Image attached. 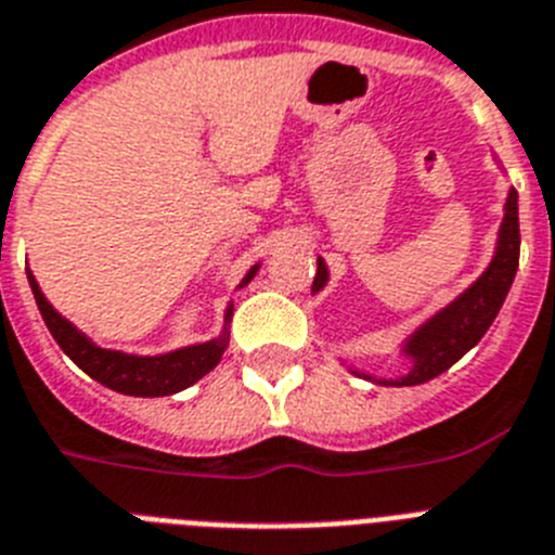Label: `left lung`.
I'll return each instance as SVG.
<instances>
[{"label": "left lung", "mask_w": 555, "mask_h": 555, "mask_svg": "<svg viewBox=\"0 0 555 555\" xmlns=\"http://www.w3.org/2000/svg\"><path fill=\"white\" fill-rule=\"evenodd\" d=\"M516 268H519V206H516V191L511 189L505 199V217H502L500 225L496 254H493L486 273L468 291L460 293L449 307H443L440 313L431 315L426 324H421L409 335L403 352L412 358V370L403 378L395 380H378L366 375V372H352L384 386H417L437 378L440 372L457 364L460 358L488 333V327L500 313L507 291L514 285ZM327 264H324V259H319L313 293L327 285Z\"/></svg>", "instance_id": "1"}]
</instances>
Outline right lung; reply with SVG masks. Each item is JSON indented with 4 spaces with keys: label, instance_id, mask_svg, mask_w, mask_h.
Segmentation results:
<instances>
[{
    "label": "right lung",
    "instance_id": "1",
    "mask_svg": "<svg viewBox=\"0 0 555 555\" xmlns=\"http://www.w3.org/2000/svg\"><path fill=\"white\" fill-rule=\"evenodd\" d=\"M256 270H259V264H254L245 273L240 287L248 285L250 279L256 276ZM27 282L33 287V296H36L41 319H44L48 330L53 333L55 344L64 349V356L73 358V364L81 366L98 384L109 386V389H115L120 395L163 398V395L180 392L185 386L197 384L203 375H208L214 366L220 364L222 352L228 347V324H231V315H234V305H228L225 327H222L220 338H211L206 344H194V347L175 349V352H166V356H127V352H118V349L95 347L81 330L73 327L62 313H55L53 305L44 299L39 282L33 279L30 268H27Z\"/></svg>",
    "mask_w": 555,
    "mask_h": 555
}]
</instances>
